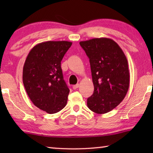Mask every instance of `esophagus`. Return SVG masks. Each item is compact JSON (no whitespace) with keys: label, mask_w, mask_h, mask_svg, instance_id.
Here are the masks:
<instances>
[{"label":"esophagus","mask_w":153,"mask_h":153,"mask_svg":"<svg viewBox=\"0 0 153 153\" xmlns=\"http://www.w3.org/2000/svg\"><path fill=\"white\" fill-rule=\"evenodd\" d=\"M79 86V84H76V85H74V86H73V89L74 90H76V89H77V88H78Z\"/></svg>","instance_id":"1"}]
</instances>
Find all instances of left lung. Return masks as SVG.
Returning a JSON list of instances; mask_svg holds the SVG:
<instances>
[{
	"label": "left lung",
	"mask_w": 153,
	"mask_h": 153,
	"mask_svg": "<svg viewBox=\"0 0 153 153\" xmlns=\"http://www.w3.org/2000/svg\"><path fill=\"white\" fill-rule=\"evenodd\" d=\"M80 46L90 59L94 93L87 99L90 110L98 114L108 113L124 99L129 86L128 60L115 41L92 38L81 41Z\"/></svg>",
	"instance_id": "1"
}]
</instances>
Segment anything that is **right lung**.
Listing matches in <instances>:
<instances>
[{"mask_svg": "<svg viewBox=\"0 0 153 153\" xmlns=\"http://www.w3.org/2000/svg\"><path fill=\"white\" fill-rule=\"evenodd\" d=\"M68 41H47L30 51L23 69V82L36 107L49 114L65 107L69 89L63 79L61 62L71 47Z\"/></svg>", "mask_w": 153, "mask_h": 153, "instance_id": "1", "label": "right lung"}]
</instances>
